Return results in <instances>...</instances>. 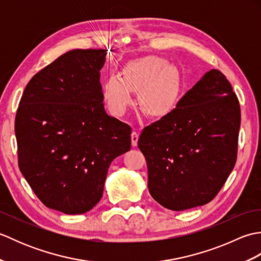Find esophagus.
Listing matches in <instances>:
<instances>
[{"instance_id": "1", "label": "esophagus", "mask_w": 261, "mask_h": 261, "mask_svg": "<svg viewBox=\"0 0 261 261\" xmlns=\"http://www.w3.org/2000/svg\"><path fill=\"white\" fill-rule=\"evenodd\" d=\"M138 139H139V134L137 131H134L131 134V143L132 146L136 147L138 145Z\"/></svg>"}]
</instances>
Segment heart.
I'll return each mask as SVG.
<instances>
[{
  "label": "heart",
  "mask_w": 261,
  "mask_h": 261,
  "mask_svg": "<svg viewBox=\"0 0 261 261\" xmlns=\"http://www.w3.org/2000/svg\"><path fill=\"white\" fill-rule=\"evenodd\" d=\"M132 92L139 93L143 112L162 118L169 114L178 102V77L162 58L131 60L122 68V77L110 75L103 84V97L111 113L123 115L134 103Z\"/></svg>",
  "instance_id": "heart-1"
}]
</instances>
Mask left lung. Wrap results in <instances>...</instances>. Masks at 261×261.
I'll return each instance as SVG.
<instances>
[{
	"instance_id": "obj_1",
	"label": "left lung",
	"mask_w": 261,
	"mask_h": 261,
	"mask_svg": "<svg viewBox=\"0 0 261 261\" xmlns=\"http://www.w3.org/2000/svg\"><path fill=\"white\" fill-rule=\"evenodd\" d=\"M240 122L230 82L211 69L176 109L146 126L138 147L147 160L154 201L171 211L212 201L236 165Z\"/></svg>"
}]
</instances>
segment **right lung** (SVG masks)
<instances>
[{
    "mask_svg": "<svg viewBox=\"0 0 261 261\" xmlns=\"http://www.w3.org/2000/svg\"><path fill=\"white\" fill-rule=\"evenodd\" d=\"M107 49H75L32 77L16 111L22 175L47 207L83 214L99 202L131 127L107 114L99 70Z\"/></svg>",
    "mask_w": 261,
    "mask_h": 261,
    "instance_id": "right-lung-1",
    "label": "right lung"
}]
</instances>
